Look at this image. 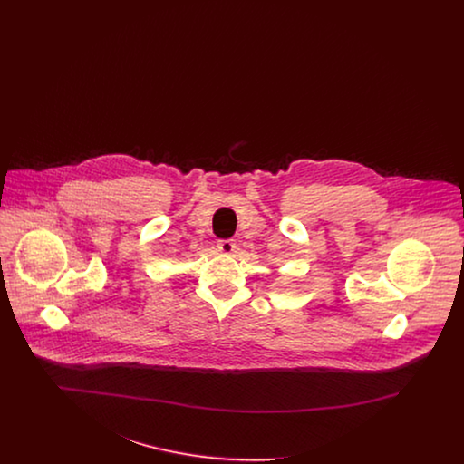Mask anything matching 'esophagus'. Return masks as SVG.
I'll return each mask as SVG.
<instances>
[{
	"mask_svg": "<svg viewBox=\"0 0 464 464\" xmlns=\"http://www.w3.org/2000/svg\"><path fill=\"white\" fill-rule=\"evenodd\" d=\"M218 248H219V252H222V254L229 256V254L235 252L237 243L233 242V240H219V242H218Z\"/></svg>",
	"mask_w": 464,
	"mask_h": 464,
	"instance_id": "esophagus-1",
	"label": "esophagus"
}]
</instances>
